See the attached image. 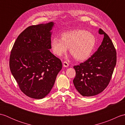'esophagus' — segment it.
<instances>
[{
  "label": "esophagus",
  "mask_w": 125,
  "mask_h": 125,
  "mask_svg": "<svg viewBox=\"0 0 125 125\" xmlns=\"http://www.w3.org/2000/svg\"><path fill=\"white\" fill-rule=\"evenodd\" d=\"M63 64L64 67H67L69 66V63L67 62V61H64V62H63Z\"/></svg>",
  "instance_id": "34e87169"
}]
</instances>
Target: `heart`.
Masks as SVG:
<instances>
[{"instance_id": "b5f03b06", "label": "heart", "mask_w": 125, "mask_h": 125, "mask_svg": "<svg viewBox=\"0 0 125 125\" xmlns=\"http://www.w3.org/2000/svg\"><path fill=\"white\" fill-rule=\"evenodd\" d=\"M96 45V38L92 33L83 30H77L61 34V38H52L50 42L52 52L61 56L67 51L76 60L84 61L87 59L94 51Z\"/></svg>"}]
</instances>
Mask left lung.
Masks as SVG:
<instances>
[{
	"instance_id": "left-lung-1",
	"label": "left lung",
	"mask_w": 125,
	"mask_h": 125,
	"mask_svg": "<svg viewBox=\"0 0 125 125\" xmlns=\"http://www.w3.org/2000/svg\"><path fill=\"white\" fill-rule=\"evenodd\" d=\"M99 33L104 37L97 51L84 62L73 67L76 76L73 83L83 96L97 95L106 88L116 65V52L112 40L102 29Z\"/></svg>"
}]
</instances>
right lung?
I'll list each match as a JSON object with an SVG mask.
<instances>
[{
  "mask_svg": "<svg viewBox=\"0 0 125 125\" xmlns=\"http://www.w3.org/2000/svg\"><path fill=\"white\" fill-rule=\"evenodd\" d=\"M54 23L29 26L18 36L10 52V68L23 94L34 99L46 97L62 67L50 52Z\"/></svg>",
  "mask_w": 125,
  "mask_h": 125,
  "instance_id": "right-lung-1",
  "label": "right lung"
}]
</instances>
